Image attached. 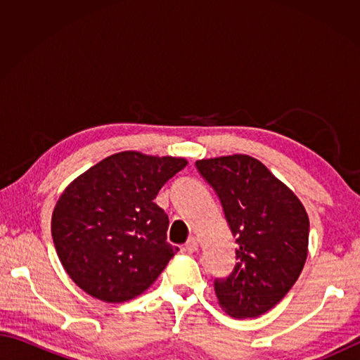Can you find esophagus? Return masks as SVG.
I'll use <instances>...</instances> for the list:
<instances>
[{
	"label": "esophagus",
	"instance_id": "obj_1",
	"mask_svg": "<svg viewBox=\"0 0 360 360\" xmlns=\"http://www.w3.org/2000/svg\"><path fill=\"white\" fill-rule=\"evenodd\" d=\"M198 248H200V241H198L196 236H190L186 243V250L187 252H196Z\"/></svg>",
	"mask_w": 360,
	"mask_h": 360
}]
</instances>
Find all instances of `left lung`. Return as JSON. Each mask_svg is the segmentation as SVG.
I'll return each instance as SVG.
<instances>
[{
  "label": "left lung",
  "instance_id": "1",
  "mask_svg": "<svg viewBox=\"0 0 360 360\" xmlns=\"http://www.w3.org/2000/svg\"><path fill=\"white\" fill-rule=\"evenodd\" d=\"M196 168L217 192L238 244L232 274L215 280L219 307L235 319L262 316L289 292L307 262L308 213L255 158L201 159Z\"/></svg>",
  "mask_w": 360,
  "mask_h": 360
}]
</instances>
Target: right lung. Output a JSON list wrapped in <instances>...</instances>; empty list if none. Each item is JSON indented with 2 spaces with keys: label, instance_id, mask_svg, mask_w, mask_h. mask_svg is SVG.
<instances>
[{
  "label": "right lung",
  "instance_id": "1",
  "mask_svg": "<svg viewBox=\"0 0 360 360\" xmlns=\"http://www.w3.org/2000/svg\"><path fill=\"white\" fill-rule=\"evenodd\" d=\"M187 159L122 151L65 188L52 212L53 246L71 280L108 303L141 295L178 248L167 243L168 217L155 202Z\"/></svg>",
  "mask_w": 360,
  "mask_h": 360
}]
</instances>
